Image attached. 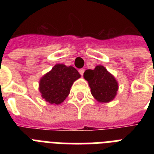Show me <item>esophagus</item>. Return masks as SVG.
Masks as SVG:
<instances>
[{"label":"esophagus","instance_id":"esophagus-1","mask_svg":"<svg viewBox=\"0 0 154 154\" xmlns=\"http://www.w3.org/2000/svg\"><path fill=\"white\" fill-rule=\"evenodd\" d=\"M84 72H85L84 69H79L80 74L82 75V76H83V74H84Z\"/></svg>","mask_w":154,"mask_h":154}]
</instances>
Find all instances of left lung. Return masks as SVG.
Masks as SVG:
<instances>
[{
  "label": "left lung",
  "instance_id": "obj_1",
  "mask_svg": "<svg viewBox=\"0 0 154 154\" xmlns=\"http://www.w3.org/2000/svg\"><path fill=\"white\" fill-rule=\"evenodd\" d=\"M84 78L89 82L92 95L99 102H109L117 95V80L102 65H97L94 70H85Z\"/></svg>",
  "mask_w": 154,
  "mask_h": 154
}]
</instances>
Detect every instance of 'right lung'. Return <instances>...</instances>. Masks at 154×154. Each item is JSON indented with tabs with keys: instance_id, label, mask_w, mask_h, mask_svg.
<instances>
[{
	"instance_id": "obj_1",
	"label": "right lung",
	"mask_w": 154,
	"mask_h": 154,
	"mask_svg": "<svg viewBox=\"0 0 154 154\" xmlns=\"http://www.w3.org/2000/svg\"><path fill=\"white\" fill-rule=\"evenodd\" d=\"M81 75L72 66L63 64L54 65L51 71L41 78L39 90L42 97L50 104L59 105L69 94L70 88Z\"/></svg>"
}]
</instances>
